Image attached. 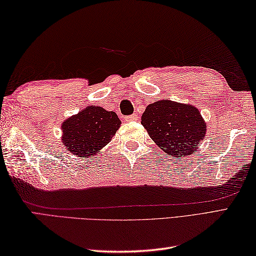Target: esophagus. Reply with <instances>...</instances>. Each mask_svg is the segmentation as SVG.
Listing matches in <instances>:
<instances>
[{
  "mask_svg": "<svg viewBox=\"0 0 256 256\" xmlns=\"http://www.w3.org/2000/svg\"><path fill=\"white\" fill-rule=\"evenodd\" d=\"M138 114H136V113L125 118V121H138Z\"/></svg>",
  "mask_w": 256,
  "mask_h": 256,
  "instance_id": "34e87169",
  "label": "esophagus"
}]
</instances>
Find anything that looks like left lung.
<instances>
[{"mask_svg":"<svg viewBox=\"0 0 256 256\" xmlns=\"http://www.w3.org/2000/svg\"><path fill=\"white\" fill-rule=\"evenodd\" d=\"M140 123L160 150L178 160L194 154L206 132L197 108L170 100L150 103Z\"/></svg>","mask_w":256,"mask_h":256,"instance_id":"obj_1","label":"left lung"}]
</instances>
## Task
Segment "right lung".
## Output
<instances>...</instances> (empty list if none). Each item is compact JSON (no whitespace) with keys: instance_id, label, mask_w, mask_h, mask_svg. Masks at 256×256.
Returning a JSON list of instances; mask_svg holds the SVG:
<instances>
[{"instance_id":"right-lung-1","label":"right lung","mask_w":256,"mask_h":256,"mask_svg":"<svg viewBox=\"0 0 256 256\" xmlns=\"http://www.w3.org/2000/svg\"><path fill=\"white\" fill-rule=\"evenodd\" d=\"M120 125L116 113L90 106L62 122V140L70 153L88 158L110 142Z\"/></svg>"}]
</instances>
